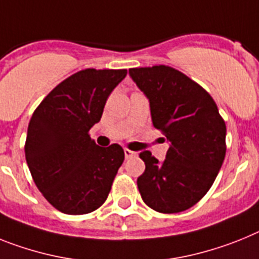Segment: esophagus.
<instances>
[{
  "mask_svg": "<svg viewBox=\"0 0 259 259\" xmlns=\"http://www.w3.org/2000/svg\"><path fill=\"white\" fill-rule=\"evenodd\" d=\"M124 156L125 158H134V157L138 156V153L134 151H130V149H124Z\"/></svg>",
  "mask_w": 259,
  "mask_h": 259,
  "instance_id": "obj_1",
  "label": "esophagus"
}]
</instances>
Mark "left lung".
Segmentation results:
<instances>
[{"instance_id":"8db88e82","label":"left lung","mask_w":259,"mask_h":259,"mask_svg":"<svg viewBox=\"0 0 259 259\" xmlns=\"http://www.w3.org/2000/svg\"><path fill=\"white\" fill-rule=\"evenodd\" d=\"M128 73L149 101L153 127L169 144L163 161L149 151L139 154L145 162L138 178L141 198L157 212L186 211L207 194L222 167L224 120L208 93L180 70L156 65Z\"/></svg>"}]
</instances>
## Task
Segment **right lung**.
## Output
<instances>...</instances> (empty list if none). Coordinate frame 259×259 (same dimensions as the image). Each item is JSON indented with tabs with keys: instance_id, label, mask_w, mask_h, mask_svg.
Instances as JSON below:
<instances>
[{
	"instance_id": "1",
	"label": "right lung",
	"mask_w": 259,
	"mask_h": 259,
	"mask_svg": "<svg viewBox=\"0 0 259 259\" xmlns=\"http://www.w3.org/2000/svg\"><path fill=\"white\" fill-rule=\"evenodd\" d=\"M125 69H85L64 79L31 116L24 154L44 198L68 215H83L105 203L124 161L123 148L97 145L90 128Z\"/></svg>"
}]
</instances>
